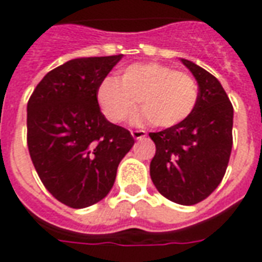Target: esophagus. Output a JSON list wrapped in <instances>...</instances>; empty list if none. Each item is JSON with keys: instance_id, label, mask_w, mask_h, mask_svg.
Instances as JSON below:
<instances>
[{"instance_id": "esophagus-1", "label": "esophagus", "mask_w": 262, "mask_h": 262, "mask_svg": "<svg viewBox=\"0 0 262 262\" xmlns=\"http://www.w3.org/2000/svg\"><path fill=\"white\" fill-rule=\"evenodd\" d=\"M132 136H133V139H136V140H142V139H144L147 135H146V132L144 130H133L132 132Z\"/></svg>"}]
</instances>
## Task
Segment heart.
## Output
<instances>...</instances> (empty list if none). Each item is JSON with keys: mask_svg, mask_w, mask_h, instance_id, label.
Segmentation results:
<instances>
[{"mask_svg": "<svg viewBox=\"0 0 262 262\" xmlns=\"http://www.w3.org/2000/svg\"><path fill=\"white\" fill-rule=\"evenodd\" d=\"M97 99L103 115L122 123L135 114L139 101L144 109L139 122L159 127L180 125L198 102V85L187 73L159 63H136L126 67L120 78L106 77L99 84Z\"/></svg>", "mask_w": 262, "mask_h": 262, "instance_id": "heart-1", "label": "heart"}]
</instances>
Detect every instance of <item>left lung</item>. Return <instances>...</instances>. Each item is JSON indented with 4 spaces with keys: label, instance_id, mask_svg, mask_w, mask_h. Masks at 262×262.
Masks as SVG:
<instances>
[{
    "label": "left lung",
    "instance_id": "1",
    "mask_svg": "<svg viewBox=\"0 0 262 262\" xmlns=\"http://www.w3.org/2000/svg\"><path fill=\"white\" fill-rule=\"evenodd\" d=\"M198 82L193 112L180 125L150 133L156 154L150 177L163 196L195 205L213 192L225 177L233 146V106L219 80L181 59Z\"/></svg>",
    "mask_w": 262,
    "mask_h": 262
}]
</instances>
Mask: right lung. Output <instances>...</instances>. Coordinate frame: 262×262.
<instances>
[{
    "instance_id": "1",
    "label": "right lung",
    "mask_w": 262,
    "mask_h": 262,
    "mask_svg": "<svg viewBox=\"0 0 262 262\" xmlns=\"http://www.w3.org/2000/svg\"><path fill=\"white\" fill-rule=\"evenodd\" d=\"M123 54L80 57L56 67L28 102V148L43 185L57 201L82 209L114 187L135 139L111 123L97 99L99 84Z\"/></svg>"
}]
</instances>
